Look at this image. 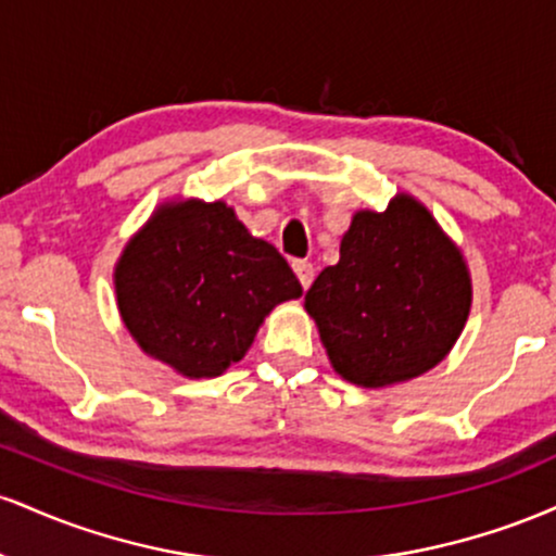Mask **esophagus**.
I'll use <instances>...</instances> for the list:
<instances>
[{"instance_id": "34e87169", "label": "esophagus", "mask_w": 556, "mask_h": 556, "mask_svg": "<svg viewBox=\"0 0 556 556\" xmlns=\"http://www.w3.org/2000/svg\"><path fill=\"white\" fill-rule=\"evenodd\" d=\"M292 269H295L300 285H303V290H308L311 282H314V277H316L314 264H311V261H292Z\"/></svg>"}]
</instances>
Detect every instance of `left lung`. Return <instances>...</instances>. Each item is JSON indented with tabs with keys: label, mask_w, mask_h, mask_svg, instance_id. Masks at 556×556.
<instances>
[{
	"label": "left lung",
	"mask_w": 556,
	"mask_h": 556,
	"mask_svg": "<svg viewBox=\"0 0 556 556\" xmlns=\"http://www.w3.org/2000/svg\"><path fill=\"white\" fill-rule=\"evenodd\" d=\"M470 271L424 203L355 212L340 261L305 292L331 368L358 387L410 381L446 358L470 314Z\"/></svg>",
	"instance_id": "left-lung-1"
}]
</instances>
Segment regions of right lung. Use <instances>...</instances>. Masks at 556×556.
<instances>
[{"label":"right lung","mask_w":556,"mask_h":556,"mask_svg":"<svg viewBox=\"0 0 556 556\" xmlns=\"http://www.w3.org/2000/svg\"><path fill=\"white\" fill-rule=\"evenodd\" d=\"M119 316L146 355L190 379L242 361L274 305L303 295L287 261L227 203L159 206L114 266Z\"/></svg>","instance_id":"1"}]
</instances>
